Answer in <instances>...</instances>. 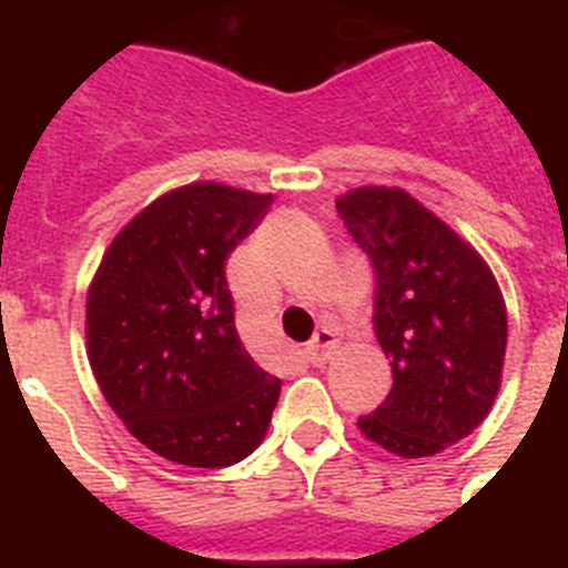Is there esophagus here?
I'll list each match as a JSON object with an SVG mask.
<instances>
[{"mask_svg":"<svg viewBox=\"0 0 568 568\" xmlns=\"http://www.w3.org/2000/svg\"><path fill=\"white\" fill-rule=\"evenodd\" d=\"M337 334L332 332V328H320L317 334H314V339L308 345H305V357L312 359L314 366H323L325 359L332 357L334 352H337Z\"/></svg>","mask_w":568,"mask_h":568,"instance_id":"1","label":"esophagus"}]
</instances>
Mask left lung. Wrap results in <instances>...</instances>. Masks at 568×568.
<instances>
[{
    "label": "left lung",
    "instance_id": "1",
    "mask_svg": "<svg viewBox=\"0 0 568 568\" xmlns=\"http://www.w3.org/2000/svg\"><path fill=\"white\" fill-rule=\"evenodd\" d=\"M348 234L372 256L374 332L392 392L359 432L397 457H432L475 432L506 357V303L480 254L403 189L337 196Z\"/></svg>",
    "mask_w": 568,
    "mask_h": 568
}]
</instances>
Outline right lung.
I'll return each instance as SVG.
<instances>
[{
    "label": "right lung",
    "mask_w": 568,
    "mask_h": 568,
    "mask_svg": "<svg viewBox=\"0 0 568 568\" xmlns=\"http://www.w3.org/2000/svg\"><path fill=\"white\" fill-rule=\"evenodd\" d=\"M271 200L223 182L180 185L113 236L93 274V377L128 432L165 460L223 468L268 432L280 379L236 334L225 260Z\"/></svg>",
    "instance_id": "1"
}]
</instances>
